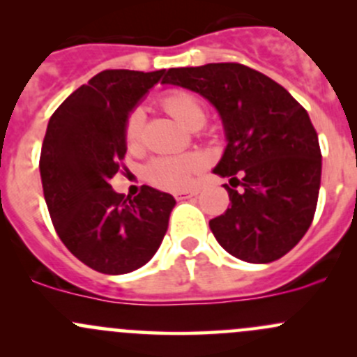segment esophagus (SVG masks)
<instances>
[{
  "instance_id": "obj_1",
  "label": "esophagus",
  "mask_w": 357,
  "mask_h": 357,
  "mask_svg": "<svg viewBox=\"0 0 357 357\" xmlns=\"http://www.w3.org/2000/svg\"><path fill=\"white\" fill-rule=\"evenodd\" d=\"M199 190H181V192L176 193V199L178 200H186V199H192V197H197Z\"/></svg>"
}]
</instances>
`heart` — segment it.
I'll return each mask as SVG.
<instances>
[{"label":"heart","instance_id":"heart-1","mask_svg":"<svg viewBox=\"0 0 357 357\" xmlns=\"http://www.w3.org/2000/svg\"><path fill=\"white\" fill-rule=\"evenodd\" d=\"M162 107L171 117L186 129L197 131L207 121V107L195 93L176 89L162 98ZM143 139V114L135 109L129 112L124 122V142L129 150H138ZM202 157L199 153H183V155L155 157L145 169V178L157 188L179 190L190 183V179L202 169Z\"/></svg>","mask_w":357,"mask_h":357}]
</instances>
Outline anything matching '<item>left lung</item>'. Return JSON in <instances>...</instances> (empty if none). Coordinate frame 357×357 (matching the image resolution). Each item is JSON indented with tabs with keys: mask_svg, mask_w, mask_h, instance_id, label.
<instances>
[{
	"mask_svg": "<svg viewBox=\"0 0 357 357\" xmlns=\"http://www.w3.org/2000/svg\"><path fill=\"white\" fill-rule=\"evenodd\" d=\"M164 84L192 89L215 107L228 146L215 174L229 207L211 219L219 245L242 261L283 257L311 226L321 183L318 135L283 86L242 63L169 68Z\"/></svg>",
	"mask_w": 357,
	"mask_h": 357,
	"instance_id": "8db88e82",
	"label": "left lung"
}]
</instances>
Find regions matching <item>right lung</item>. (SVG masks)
<instances>
[{
  "mask_svg": "<svg viewBox=\"0 0 357 357\" xmlns=\"http://www.w3.org/2000/svg\"><path fill=\"white\" fill-rule=\"evenodd\" d=\"M164 72H100L48 122L39 171L50 218L63 245L98 273L142 268L167 231L172 195L143 185L129 199L110 186L128 150L126 119Z\"/></svg>",
  "mask_w": 357,
  "mask_h": 357,
  "instance_id": "add662e5",
  "label": "right lung"
}]
</instances>
